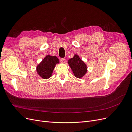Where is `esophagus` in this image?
<instances>
[{
	"label": "esophagus",
	"instance_id": "obj_1",
	"mask_svg": "<svg viewBox=\"0 0 132 132\" xmlns=\"http://www.w3.org/2000/svg\"><path fill=\"white\" fill-rule=\"evenodd\" d=\"M60 61H61V63H64L65 62V59L64 58H62V59H61Z\"/></svg>",
	"mask_w": 132,
	"mask_h": 132
}]
</instances>
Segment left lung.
Segmentation results:
<instances>
[{"label": "left lung", "mask_w": 132, "mask_h": 132, "mask_svg": "<svg viewBox=\"0 0 132 132\" xmlns=\"http://www.w3.org/2000/svg\"><path fill=\"white\" fill-rule=\"evenodd\" d=\"M68 63L77 78H81L87 72V65L76 54L68 61Z\"/></svg>", "instance_id": "left-lung-1"}]
</instances>
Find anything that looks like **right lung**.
Masks as SVG:
<instances>
[{"label":"right lung","instance_id":"add662e5","mask_svg":"<svg viewBox=\"0 0 132 132\" xmlns=\"http://www.w3.org/2000/svg\"><path fill=\"white\" fill-rule=\"evenodd\" d=\"M59 60L55 56L47 55L37 67L38 74L43 79H48L52 76L53 70Z\"/></svg>","mask_w":132,"mask_h":132}]
</instances>
